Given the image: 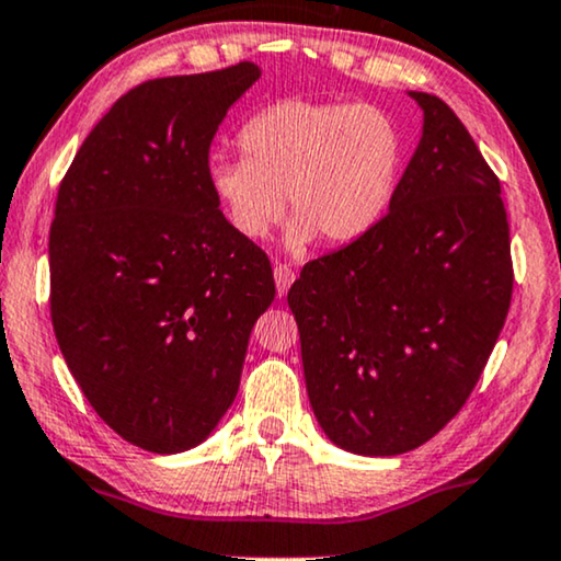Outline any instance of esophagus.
Masks as SVG:
<instances>
[{
	"label": "esophagus",
	"instance_id": "obj_1",
	"mask_svg": "<svg viewBox=\"0 0 561 561\" xmlns=\"http://www.w3.org/2000/svg\"><path fill=\"white\" fill-rule=\"evenodd\" d=\"M273 275H275V288H278V294H280V296H283V294H288L290 283L296 280V273L290 271L288 265L275 263V267H273Z\"/></svg>",
	"mask_w": 561,
	"mask_h": 561
}]
</instances>
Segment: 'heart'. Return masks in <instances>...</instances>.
<instances>
[{
    "instance_id": "b5f03b06",
    "label": "heart",
    "mask_w": 561,
    "mask_h": 561,
    "mask_svg": "<svg viewBox=\"0 0 561 561\" xmlns=\"http://www.w3.org/2000/svg\"><path fill=\"white\" fill-rule=\"evenodd\" d=\"M244 157H216L208 185L231 229L263 239L290 206L288 242H355L374 229L402 172V130L378 107L283 100L242 128Z\"/></svg>"
}]
</instances>
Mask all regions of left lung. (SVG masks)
I'll use <instances>...</instances> for the list:
<instances>
[{"mask_svg":"<svg viewBox=\"0 0 561 561\" xmlns=\"http://www.w3.org/2000/svg\"><path fill=\"white\" fill-rule=\"evenodd\" d=\"M412 98L423 138L389 210L288 290L311 410L360 456L407 454L456 417L513 298L497 174L440 98Z\"/></svg>","mask_w":561,"mask_h":561,"instance_id":"1","label":"left lung"}]
</instances>
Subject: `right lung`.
Wrapping results in <instances>:
<instances>
[{
    "label": "right lung",
    "mask_w": 561,
    "mask_h": 561,
    "mask_svg": "<svg viewBox=\"0 0 561 561\" xmlns=\"http://www.w3.org/2000/svg\"><path fill=\"white\" fill-rule=\"evenodd\" d=\"M250 61L134 87L79 147L48 237L50 322L79 389L123 440L198 446L234 402L273 267L231 229L208 154Z\"/></svg>",
    "instance_id": "1"
}]
</instances>
